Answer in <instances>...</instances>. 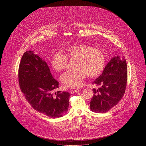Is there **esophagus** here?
I'll return each instance as SVG.
<instances>
[{"label":"esophagus","instance_id":"34e87169","mask_svg":"<svg viewBox=\"0 0 146 146\" xmlns=\"http://www.w3.org/2000/svg\"><path fill=\"white\" fill-rule=\"evenodd\" d=\"M78 90H78V89L71 90H70V93H71V94H74V93H75L78 92Z\"/></svg>","mask_w":146,"mask_h":146}]
</instances>
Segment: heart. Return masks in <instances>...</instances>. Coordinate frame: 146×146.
<instances>
[{
	"label": "heart",
	"instance_id": "b5f03b06",
	"mask_svg": "<svg viewBox=\"0 0 146 146\" xmlns=\"http://www.w3.org/2000/svg\"><path fill=\"white\" fill-rule=\"evenodd\" d=\"M76 61L75 71H67L61 76V82L65 88L80 87L88 75L90 78L100 76L106 65V57L101 49L87 44H76L67 48L66 54L57 52L53 56L51 64L57 72L67 68L68 60Z\"/></svg>",
	"mask_w": 146,
	"mask_h": 146
}]
</instances>
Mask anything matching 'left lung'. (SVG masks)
<instances>
[{
	"label": "left lung",
	"mask_w": 146,
	"mask_h": 146,
	"mask_svg": "<svg viewBox=\"0 0 146 146\" xmlns=\"http://www.w3.org/2000/svg\"><path fill=\"white\" fill-rule=\"evenodd\" d=\"M127 70L125 58L116 56L105 67L102 74L93 83L98 89H93L90 102V110L106 113L117 104L125 93Z\"/></svg>",
	"instance_id": "obj_1"
}]
</instances>
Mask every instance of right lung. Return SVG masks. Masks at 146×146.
<instances>
[{
    "label": "right lung",
    "mask_w": 146,
    "mask_h": 146,
    "mask_svg": "<svg viewBox=\"0 0 146 146\" xmlns=\"http://www.w3.org/2000/svg\"><path fill=\"white\" fill-rule=\"evenodd\" d=\"M21 92L32 107L51 117L63 116L68 111L71 94L54 90L59 83L53 78L46 62L33 51L24 53L19 68Z\"/></svg>",
    "instance_id": "1"
}]
</instances>
